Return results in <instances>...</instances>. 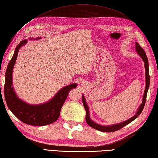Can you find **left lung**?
Segmentation results:
<instances>
[{
	"label": "left lung",
	"instance_id": "8db88e82",
	"mask_svg": "<svg viewBox=\"0 0 158 158\" xmlns=\"http://www.w3.org/2000/svg\"><path fill=\"white\" fill-rule=\"evenodd\" d=\"M135 49L137 52L138 53L139 55L141 56L142 59L143 61L144 62V67H145V76H146V88L144 93V96H143V99H142V103L141 105L139 106V107L137 110V112L136 114H135L133 117H132L131 118L127 120V121L123 122L122 123H119V124H113L111 126H102L99 125L97 123L94 122L93 120L90 119V113H89V108L86 104V102H85V99L84 98V95L82 94V102L83 104H84V108L86 112V114H85V120H86L87 124L90 126V127L96 129L97 131H100L102 132H108V133H110V132H114L116 131H118L119 129L122 128L124 127L125 126L128 124L129 123L133 122L134 119H135L137 117H138L140 114H141L142 111L143 110V108H144L146 103V99H147V92L149 88V84H150V77H149V71H148V58L147 56V54H146L144 50L142 49L138 43L135 42Z\"/></svg>",
	"mask_w": 158,
	"mask_h": 158
}]
</instances>
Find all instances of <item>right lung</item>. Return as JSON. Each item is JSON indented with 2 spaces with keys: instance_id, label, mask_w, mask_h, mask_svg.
<instances>
[{
  "instance_id": "right-lung-1",
  "label": "right lung",
  "mask_w": 158,
  "mask_h": 158,
  "mask_svg": "<svg viewBox=\"0 0 158 158\" xmlns=\"http://www.w3.org/2000/svg\"><path fill=\"white\" fill-rule=\"evenodd\" d=\"M40 39L41 37L35 39ZM27 42V40H23L17 45L12 58L7 65L4 85L5 101L11 113L25 124L32 126L50 124L58 119L61 107L69 92L73 88H75L77 84L74 83L61 88L52 99L41 104L30 105L19 99L12 87V72L19 49Z\"/></svg>"
}]
</instances>
